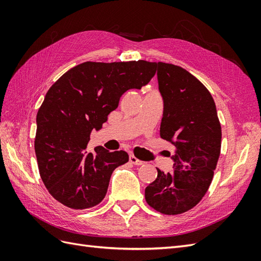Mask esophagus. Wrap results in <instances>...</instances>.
<instances>
[{
	"mask_svg": "<svg viewBox=\"0 0 261 261\" xmlns=\"http://www.w3.org/2000/svg\"><path fill=\"white\" fill-rule=\"evenodd\" d=\"M129 162L133 163V164H135V165H141V164H144V162L141 161V160H139V159H137V158H136L135 155H129Z\"/></svg>",
	"mask_w": 261,
	"mask_h": 261,
	"instance_id": "1",
	"label": "esophagus"
}]
</instances>
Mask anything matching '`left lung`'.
<instances>
[{
	"label": "left lung",
	"mask_w": 261,
	"mask_h": 261,
	"mask_svg": "<svg viewBox=\"0 0 261 261\" xmlns=\"http://www.w3.org/2000/svg\"><path fill=\"white\" fill-rule=\"evenodd\" d=\"M163 99L161 138L175 147L173 173L156 169L158 176L145 189L150 207L164 215L194 208L207 193L221 150V125L211 93L179 66L154 63Z\"/></svg>",
	"instance_id": "1"
}]
</instances>
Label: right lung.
<instances>
[{
    "mask_svg": "<svg viewBox=\"0 0 261 261\" xmlns=\"http://www.w3.org/2000/svg\"><path fill=\"white\" fill-rule=\"evenodd\" d=\"M154 74V63L143 60L85 62L52 85L37 114L35 151L53 198L76 210L103 200L113 171L128 154L101 146L86 151L91 130L102 128L124 92L141 89Z\"/></svg>",
    "mask_w": 261,
    "mask_h": 261,
    "instance_id": "right-lung-1",
    "label": "right lung"
}]
</instances>
